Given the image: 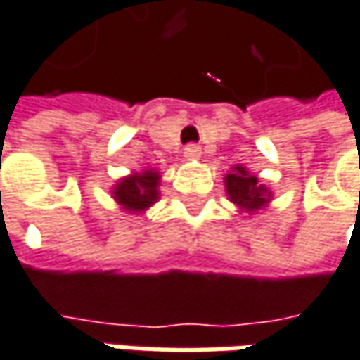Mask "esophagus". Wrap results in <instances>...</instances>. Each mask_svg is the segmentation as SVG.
<instances>
[{
    "label": "esophagus",
    "instance_id": "esophagus-1",
    "mask_svg": "<svg viewBox=\"0 0 360 360\" xmlns=\"http://www.w3.org/2000/svg\"><path fill=\"white\" fill-rule=\"evenodd\" d=\"M200 153H202V151H200V147H198V145H194V143H191V145H186V147H184V158H186V160H198V158H200Z\"/></svg>",
    "mask_w": 360,
    "mask_h": 360
}]
</instances>
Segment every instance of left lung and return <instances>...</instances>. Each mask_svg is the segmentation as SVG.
Wrapping results in <instances>:
<instances>
[{
  "instance_id": "obj_1",
  "label": "left lung",
  "mask_w": 360,
  "mask_h": 360,
  "mask_svg": "<svg viewBox=\"0 0 360 360\" xmlns=\"http://www.w3.org/2000/svg\"><path fill=\"white\" fill-rule=\"evenodd\" d=\"M225 191L233 205L245 213H254L270 202V191L258 182V178L244 166L231 167L225 176Z\"/></svg>"
}]
</instances>
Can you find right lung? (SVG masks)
Returning a JSON list of instances; mask_svg holds the SVG:
<instances>
[{
  "label": "right lung",
  "instance_id": "obj_1",
  "mask_svg": "<svg viewBox=\"0 0 360 360\" xmlns=\"http://www.w3.org/2000/svg\"><path fill=\"white\" fill-rule=\"evenodd\" d=\"M160 180H162V174L158 169H143L139 174L135 172L116 182L112 188V196L124 211L143 213L153 202H158Z\"/></svg>",
  "mask_w": 360,
  "mask_h": 360
}]
</instances>
